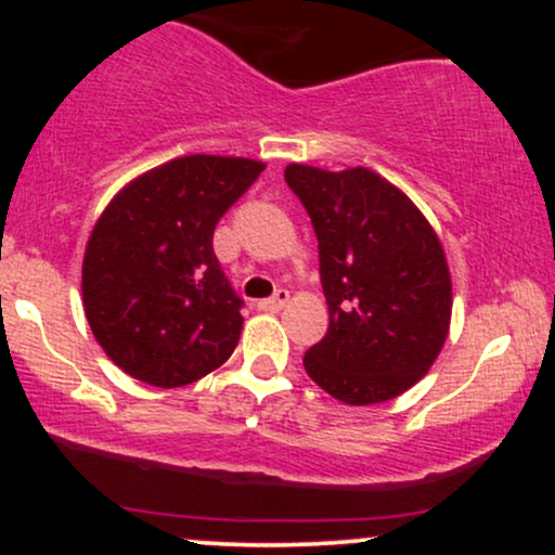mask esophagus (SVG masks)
<instances>
[{"instance_id":"obj_1","label":"esophagus","mask_w":555,"mask_h":555,"mask_svg":"<svg viewBox=\"0 0 555 555\" xmlns=\"http://www.w3.org/2000/svg\"><path fill=\"white\" fill-rule=\"evenodd\" d=\"M286 302H289V292H286V289H279L276 295H273V297H269V299H260L258 308H260V310H266V313H276V310H282Z\"/></svg>"}]
</instances>
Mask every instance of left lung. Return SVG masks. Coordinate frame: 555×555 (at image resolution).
Wrapping results in <instances>:
<instances>
[{"mask_svg": "<svg viewBox=\"0 0 555 555\" xmlns=\"http://www.w3.org/2000/svg\"><path fill=\"white\" fill-rule=\"evenodd\" d=\"M313 221L328 331L305 371L352 406L397 399L430 371L451 323V273L436 229L378 171L289 164Z\"/></svg>", "mask_w": 555, "mask_h": 555, "instance_id": "obj_1", "label": "left lung"}]
</instances>
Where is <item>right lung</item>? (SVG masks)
I'll use <instances>...</instances> for the list:
<instances>
[{
  "label": "right lung",
  "mask_w": 555,
  "mask_h": 555,
  "mask_svg": "<svg viewBox=\"0 0 555 555\" xmlns=\"http://www.w3.org/2000/svg\"><path fill=\"white\" fill-rule=\"evenodd\" d=\"M263 162L193 154L143 171L112 197L82 256V310L114 365L156 388L221 367L242 299L214 256V229Z\"/></svg>",
  "instance_id": "add662e5"
}]
</instances>
